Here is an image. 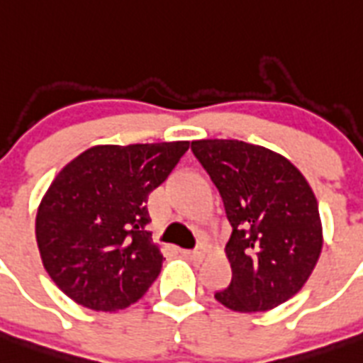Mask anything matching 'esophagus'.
Returning <instances> with one entry per match:
<instances>
[{"mask_svg": "<svg viewBox=\"0 0 363 363\" xmlns=\"http://www.w3.org/2000/svg\"><path fill=\"white\" fill-rule=\"evenodd\" d=\"M181 254L186 257V259H191V261L204 259V252L201 250H181Z\"/></svg>", "mask_w": 363, "mask_h": 363, "instance_id": "34e87169", "label": "esophagus"}]
</instances>
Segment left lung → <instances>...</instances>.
<instances>
[{
	"mask_svg": "<svg viewBox=\"0 0 363 363\" xmlns=\"http://www.w3.org/2000/svg\"><path fill=\"white\" fill-rule=\"evenodd\" d=\"M191 151L217 186L232 235L228 289L216 299L235 313L285 303L313 274L323 230L314 191L289 159L242 140H194Z\"/></svg>",
	"mask_w": 363,
	"mask_h": 363,
	"instance_id": "obj_1",
	"label": "left lung"
}]
</instances>
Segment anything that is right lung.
Segmentation results:
<instances>
[{
  "instance_id": "1",
  "label": "right lung",
  "mask_w": 363,
  "mask_h": 363,
  "mask_svg": "<svg viewBox=\"0 0 363 363\" xmlns=\"http://www.w3.org/2000/svg\"><path fill=\"white\" fill-rule=\"evenodd\" d=\"M188 147V140L93 146L50 182L36 241L47 274L72 301L115 313L146 294L164 259L146 230L147 195Z\"/></svg>"
}]
</instances>
